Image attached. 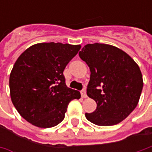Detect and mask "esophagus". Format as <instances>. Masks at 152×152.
<instances>
[{"label": "esophagus", "instance_id": "1", "mask_svg": "<svg viewBox=\"0 0 152 152\" xmlns=\"http://www.w3.org/2000/svg\"><path fill=\"white\" fill-rule=\"evenodd\" d=\"M81 96H82V97H83V98H86V97H87L85 89H84V90H82V91H81Z\"/></svg>", "mask_w": 152, "mask_h": 152}]
</instances>
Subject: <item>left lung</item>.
Wrapping results in <instances>:
<instances>
[{
  "mask_svg": "<svg viewBox=\"0 0 152 152\" xmlns=\"http://www.w3.org/2000/svg\"><path fill=\"white\" fill-rule=\"evenodd\" d=\"M91 70L87 96L96 109L85 113L99 126L118 124L136 107L143 89V79L136 62L124 50L107 44H88L79 52Z\"/></svg>",
  "mask_w": 152,
  "mask_h": 152,
  "instance_id": "8db88e82",
  "label": "left lung"
}]
</instances>
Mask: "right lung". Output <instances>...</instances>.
<instances>
[{"instance_id":"add662e5","label":"right lung","mask_w":152,"mask_h":152,"mask_svg":"<svg viewBox=\"0 0 152 152\" xmlns=\"http://www.w3.org/2000/svg\"><path fill=\"white\" fill-rule=\"evenodd\" d=\"M81 46L39 43L24 50L10 74L12 104L33 125L51 128L64 119L69 102L79 99V91L68 88L63 71Z\"/></svg>"}]
</instances>
